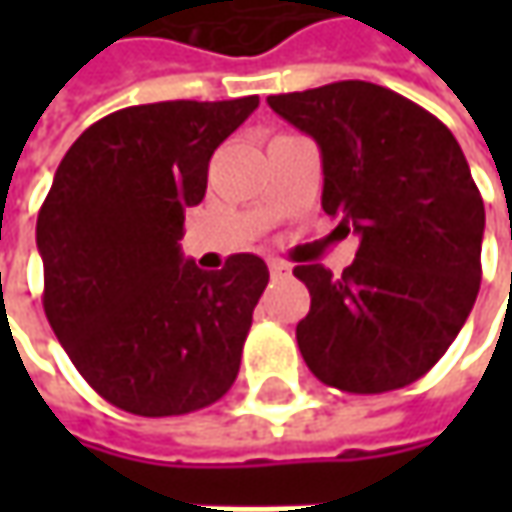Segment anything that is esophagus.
<instances>
[{"label":"esophagus","instance_id":"1","mask_svg":"<svg viewBox=\"0 0 512 512\" xmlns=\"http://www.w3.org/2000/svg\"><path fill=\"white\" fill-rule=\"evenodd\" d=\"M267 270H270L273 279H285V276H290V265L282 262V259H270V262H267Z\"/></svg>","mask_w":512,"mask_h":512}]
</instances>
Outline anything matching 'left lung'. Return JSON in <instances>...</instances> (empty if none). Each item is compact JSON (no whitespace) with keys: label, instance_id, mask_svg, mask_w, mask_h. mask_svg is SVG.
<instances>
[{"label":"left lung","instance_id":"left-lung-1","mask_svg":"<svg viewBox=\"0 0 512 512\" xmlns=\"http://www.w3.org/2000/svg\"><path fill=\"white\" fill-rule=\"evenodd\" d=\"M322 150V207L359 236L333 276L296 265L310 313L296 342L310 373L344 393L413 384L447 353L482 282L484 202L456 136L393 90L333 82L267 96Z\"/></svg>","mask_w":512,"mask_h":512}]
</instances>
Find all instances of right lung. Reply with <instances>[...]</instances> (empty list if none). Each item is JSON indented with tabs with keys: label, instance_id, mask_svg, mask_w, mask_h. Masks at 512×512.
<instances>
[{
	"label": "right lung",
	"instance_id": "obj_1",
	"mask_svg": "<svg viewBox=\"0 0 512 512\" xmlns=\"http://www.w3.org/2000/svg\"><path fill=\"white\" fill-rule=\"evenodd\" d=\"M256 108L259 96L116 110L56 168L36 219L45 316L82 379L128 413H193L236 382L267 265L233 253L207 273L179 239L213 150Z\"/></svg>",
	"mask_w": 512,
	"mask_h": 512
}]
</instances>
